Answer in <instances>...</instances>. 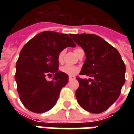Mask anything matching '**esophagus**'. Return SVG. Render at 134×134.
I'll use <instances>...</instances> for the list:
<instances>
[{
	"label": "esophagus",
	"mask_w": 134,
	"mask_h": 134,
	"mask_svg": "<svg viewBox=\"0 0 134 134\" xmlns=\"http://www.w3.org/2000/svg\"><path fill=\"white\" fill-rule=\"evenodd\" d=\"M75 76H69V80H75Z\"/></svg>",
	"instance_id": "obj_1"
}]
</instances>
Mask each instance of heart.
<instances>
[{"instance_id": "heart-1", "label": "heart", "mask_w": 134, "mask_h": 134, "mask_svg": "<svg viewBox=\"0 0 134 134\" xmlns=\"http://www.w3.org/2000/svg\"><path fill=\"white\" fill-rule=\"evenodd\" d=\"M76 50H77V49H76ZM65 53V50H63V51H61L59 53V54H58L57 59H58V62H59V63H62V62H63ZM79 70H80L79 67L75 66V65H63V66H62V67L60 68V71H61L63 73L69 75H76V74L79 71Z\"/></svg>"}]
</instances>
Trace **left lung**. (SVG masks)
<instances>
[{
  "label": "left lung",
  "instance_id": "obj_1",
  "mask_svg": "<svg viewBox=\"0 0 134 134\" xmlns=\"http://www.w3.org/2000/svg\"><path fill=\"white\" fill-rule=\"evenodd\" d=\"M75 42L83 49L86 59L80 75L77 77L79 87L75 95L85 110L100 113L107 110L120 95L125 82V65L115 48L95 34H71Z\"/></svg>",
  "mask_w": 134,
  "mask_h": 134
}]
</instances>
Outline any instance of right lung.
<instances>
[{"mask_svg":"<svg viewBox=\"0 0 134 134\" xmlns=\"http://www.w3.org/2000/svg\"><path fill=\"white\" fill-rule=\"evenodd\" d=\"M76 44L68 34L44 31L35 36L21 49L16 63L15 80L24 106L36 113L51 110L58 100L69 76L58 70V54ZM53 74V81L46 76Z\"/></svg>","mask_w":134,"mask_h":134,"instance_id":"right-lung-1","label":"right lung"}]
</instances>
